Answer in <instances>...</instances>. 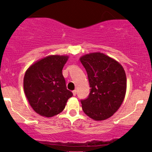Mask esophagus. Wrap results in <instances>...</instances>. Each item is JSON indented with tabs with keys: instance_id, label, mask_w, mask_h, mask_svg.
Returning a JSON list of instances; mask_svg holds the SVG:
<instances>
[{
	"instance_id": "obj_1",
	"label": "esophagus",
	"mask_w": 152,
	"mask_h": 152,
	"mask_svg": "<svg viewBox=\"0 0 152 152\" xmlns=\"http://www.w3.org/2000/svg\"><path fill=\"white\" fill-rule=\"evenodd\" d=\"M73 95L76 96V90H73Z\"/></svg>"
}]
</instances>
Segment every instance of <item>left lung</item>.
<instances>
[{"label":"left lung","mask_w":152,"mask_h":152,"mask_svg":"<svg viewBox=\"0 0 152 152\" xmlns=\"http://www.w3.org/2000/svg\"><path fill=\"white\" fill-rule=\"evenodd\" d=\"M88 78L91 92L81 100L83 112L96 121L111 117L124 100L127 88L125 72L118 62L100 52L80 58Z\"/></svg>","instance_id":"left-lung-1"}]
</instances>
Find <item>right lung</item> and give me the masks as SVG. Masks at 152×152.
<instances>
[{"instance_id":"obj_1","label":"right lung","mask_w":152,"mask_h":152,"mask_svg":"<svg viewBox=\"0 0 152 152\" xmlns=\"http://www.w3.org/2000/svg\"><path fill=\"white\" fill-rule=\"evenodd\" d=\"M68 59L51 55L31 65L24 77V91L33 110L42 116L61 113L73 93L66 89L62 69Z\"/></svg>"}]
</instances>
